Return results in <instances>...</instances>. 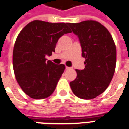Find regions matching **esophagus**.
Here are the masks:
<instances>
[{
	"instance_id": "34e87169",
	"label": "esophagus",
	"mask_w": 129,
	"mask_h": 129,
	"mask_svg": "<svg viewBox=\"0 0 129 129\" xmlns=\"http://www.w3.org/2000/svg\"><path fill=\"white\" fill-rule=\"evenodd\" d=\"M71 67H68V66H66V69H67V70H69V69H71Z\"/></svg>"
}]
</instances>
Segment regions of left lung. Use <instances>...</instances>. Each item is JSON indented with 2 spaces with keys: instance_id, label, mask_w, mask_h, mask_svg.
<instances>
[{
  "instance_id": "8db88e82",
  "label": "left lung",
  "mask_w": 129,
  "mask_h": 129,
  "mask_svg": "<svg viewBox=\"0 0 129 129\" xmlns=\"http://www.w3.org/2000/svg\"><path fill=\"white\" fill-rule=\"evenodd\" d=\"M77 36L85 58L84 70H76L77 77L70 82L72 91L82 99L96 98L108 88L114 75L117 50L107 28L96 21L68 23Z\"/></svg>"
}]
</instances>
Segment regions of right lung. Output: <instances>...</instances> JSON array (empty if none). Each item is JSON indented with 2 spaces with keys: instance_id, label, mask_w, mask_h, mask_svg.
<instances>
[{
  "instance_id": "obj_1",
  "label": "right lung",
  "mask_w": 129,
  "mask_h": 129,
  "mask_svg": "<svg viewBox=\"0 0 129 129\" xmlns=\"http://www.w3.org/2000/svg\"><path fill=\"white\" fill-rule=\"evenodd\" d=\"M68 24L35 20L18 35L13 49V69L21 89L32 99L51 96L64 72V65L47 61L46 56L55 52L63 35L71 33Z\"/></svg>"
}]
</instances>
